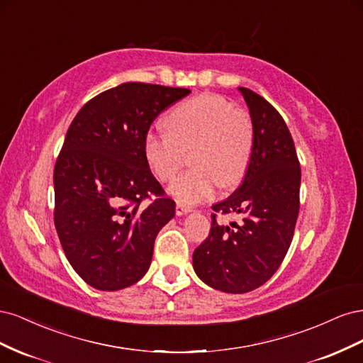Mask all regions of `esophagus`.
<instances>
[{
	"instance_id": "34e87169",
	"label": "esophagus",
	"mask_w": 363,
	"mask_h": 363,
	"mask_svg": "<svg viewBox=\"0 0 363 363\" xmlns=\"http://www.w3.org/2000/svg\"><path fill=\"white\" fill-rule=\"evenodd\" d=\"M189 212H191V207H188V206H184L182 203H177V206H175V213H177L179 216L186 215V213H189Z\"/></svg>"
}]
</instances>
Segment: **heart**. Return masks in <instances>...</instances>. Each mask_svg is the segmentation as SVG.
<instances>
[{
	"instance_id": "heart-1",
	"label": "heart",
	"mask_w": 363,
	"mask_h": 363,
	"mask_svg": "<svg viewBox=\"0 0 363 363\" xmlns=\"http://www.w3.org/2000/svg\"><path fill=\"white\" fill-rule=\"evenodd\" d=\"M169 130H150L144 152L150 168L162 182H172L192 151L194 169L171 188L175 200L186 204L204 201L216 186L230 188L244 179L252 152L255 131L250 118L238 112L224 96L203 94L183 101L167 116Z\"/></svg>"
}]
</instances>
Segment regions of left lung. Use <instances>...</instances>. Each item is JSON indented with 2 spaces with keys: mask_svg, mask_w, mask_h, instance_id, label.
I'll return each instance as SVG.
<instances>
[{
  "mask_svg": "<svg viewBox=\"0 0 363 363\" xmlns=\"http://www.w3.org/2000/svg\"><path fill=\"white\" fill-rule=\"evenodd\" d=\"M238 91L250 111L252 152L242 184L212 208L242 215V223L223 225L212 215L211 233L192 256L200 280L227 294L255 291L274 276L300 211L301 169L288 125L265 98L247 87Z\"/></svg>",
  "mask_w": 363,
  "mask_h": 363,
  "instance_id": "1",
  "label": "left lung"
}]
</instances>
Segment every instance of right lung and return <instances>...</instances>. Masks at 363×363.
Listing matches in <instances>:
<instances>
[{"label": "right lung", "instance_id": "obj_1", "mask_svg": "<svg viewBox=\"0 0 363 363\" xmlns=\"http://www.w3.org/2000/svg\"><path fill=\"white\" fill-rule=\"evenodd\" d=\"M189 89L123 83L75 115L54 168V224L65 256L92 288L119 291L145 276L157 233L175 215L150 171L144 138ZM155 193L148 206L142 199Z\"/></svg>", "mask_w": 363, "mask_h": 363}]
</instances>
